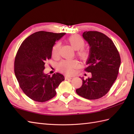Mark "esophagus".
<instances>
[{
	"label": "esophagus",
	"mask_w": 134,
	"mask_h": 134,
	"mask_svg": "<svg viewBox=\"0 0 134 134\" xmlns=\"http://www.w3.org/2000/svg\"><path fill=\"white\" fill-rule=\"evenodd\" d=\"M72 79V76H65V80H69V79Z\"/></svg>",
	"instance_id": "esophagus-1"
}]
</instances>
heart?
Segmentation results:
<instances>
[{"label":"heart","mask_w":134,"mask_h":134,"mask_svg":"<svg viewBox=\"0 0 134 134\" xmlns=\"http://www.w3.org/2000/svg\"><path fill=\"white\" fill-rule=\"evenodd\" d=\"M67 42L75 50H77L76 55L82 60L85 61L90 56V52L87 49L83 48L85 41L81 37L74 35L67 38ZM60 48V42H56L53 45L51 50V55L53 59H58L59 56V51ZM78 66V62L74 60H63L58 65V70L67 74H72Z\"/></svg>","instance_id":"obj_1"}]
</instances>
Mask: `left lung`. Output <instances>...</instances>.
<instances>
[{"label":"left lung","instance_id":"obj_1","mask_svg":"<svg viewBox=\"0 0 134 134\" xmlns=\"http://www.w3.org/2000/svg\"><path fill=\"white\" fill-rule=\"evenodd\" d=\"M82 36L90 47L85 70L92 73V77L81 78L82 85L76 92L88 99H98L109 92L117 78L120 56L113 42L104 33L88 31Z\"/></svg>","mask_w":134,"mask_h":134}]
</instances>
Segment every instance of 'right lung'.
Here are the masks:
<instances>
[{
	"mask_svg": "<svg viewBox=\"0 0 134 134\" xmlns=\"http://www.w3.org/2000/svg\"><path fill=\"white\" fill-rule=\"evenodd\" d=\"M65 33L40 31L29 36L19 48L14 62V72L20 87L32 100L43 102L55 96L56 89L64 80L60 73L52 76L44 72L51 50Z\"/></svg>",
	"mask_w": 134,
	"mask_h": 134,
	"instance_id": "add662e5",
	"label": "right lung"
}]
</instances>
